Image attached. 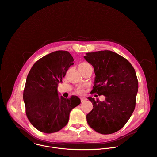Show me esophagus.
<instances>
[{"label": "esophagus", "mask_w": 157, "mask_h": 157, "mask_svg": "<svg viewBox=\"0 0 157 157\" xmlns=\"http://www.w3.org/2000/svg\"><path fill=\"white\" fill-rule=\"evenodd\" d=\"M80 99L81 101H84L86 100H87V98L84 97H80Z\"/></svg>", "instance_id": "obj_1"}]
</instances>
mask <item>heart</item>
Wrapping results in <instances>:
<instances>
[{"instance_id": "b5f03b06", "label": "heart", "mask_w": 157, "mask_h": 157, "mask_svg": "<svg viewBox=\"0 0 157 157\" xmlns=\"http://www.w3.org/2000/svg\"><path fill=\"white\" fill-rule=\"evenodd\" d=\"M88 68H92V66L87 62H82L79 65H78V68L79 70V71H82L84 70H86ZM76 92L78 94H81L84 92V88L83 87H78L76 90Z\"/></svg>"}]
</instances>
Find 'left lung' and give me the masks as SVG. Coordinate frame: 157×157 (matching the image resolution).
Returning <instances> with one entry per match:
<instances>
[{
  "label": "left lung",
  "mask_w": 157,
  "mask_h": 157,
  "mask_svg": "<svg viewBox=\"0 0 157 157\" xmlns=\"http://www.w3.org/2000/svg\"><path fill=\"white\" fill-rule=\"evenodd\" d=\"M84 59L95 75L91 94L106 97L104 101L90 97L92 110L87 115L89 125L95 132L109 135L124 127L136 106L138 81L132 64L111 51L87 52Z\"/></svg>",
  "instance_id": "8db88e82"
}]
</instances>
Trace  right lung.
Segmentation results:
<instances>
[{
    "mask_svg": "<svg viewBox=\"0 0 157 157\" xmlns=\"http://www.w3.org/2000/svg\"><path fill=\"white\" fill-rule=\"evenodd\" d=\"M73 61L68 51H54L37 60L27 75L23 92L25 114L41 132L52 133L62 129L71 109L81 103L78 97H59L57 92L59 83Z\"/></svg>",
    "mask_w": 157,
    "mask_h": 157,
    "instance_id": "obj_1",
    "label": "right lung"
}]
</instances>
